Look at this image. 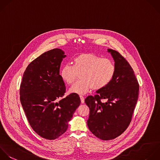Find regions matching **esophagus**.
<instances>
[{
    "label": "esophagus",
    "mask_w": 160,
    "mask_h": 160,
    "mask_svg": "<svg viewBox=\"0 0 160 160\" xmlns=\"http://www.w3.org/2000/svg\"><path fill=\"white\" fill-rule=\"evenodd\" d=\"M80 99H81V103H84V98L82 96H80Z\"/></svg>",
    "instance_id": "esophagus-1"
}]
</instances>
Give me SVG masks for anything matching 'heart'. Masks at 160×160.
Instances as JSON below:
<instances>
[{
    "label": "heart",
    "instance_id": "b5f03b06",
    "mask_svg": "<svg viewBox=\"0 0 160 160\" xmlns=\"http://www.w3.org/2000/svg\"><path fill=\"white\" fill-rule=\"evenodd\" d=\"M116 68L109 59L102 58L93 54H82L73 59V66L66 64L60 71L62 79L72 84L80 75L79 79L70 89L69 92L84 94L91 88L101 90L112 81Z\"/></svg>",
    "mask_w": 160,
    "mask_h": 160
}]
</instances>
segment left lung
Masks as SVG:
<instances>
[{"instance_id": "obj_1", "label": "left lung", "mask_w": 160, "mask_h": 160, "mask_svg": "<svg viewBox=\"0 0 160 160\" xmlns=\"http://www.w3.org/2000/svg\"><path fill=\"white\" fill-rule=\"evenodd\" d=\"M108 51L115 62V76L108 86L85 99L90 110L89 129L102 140L114 139L127 129L139 94V84L129 62L118 51Z\"/></svg>"}]
</instances>
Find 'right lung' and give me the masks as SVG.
<instances>
[{"label":"right lung","instance_id":"obj_1","mask_svg":"<svg viewBox=\"0 0 160 160\" xmlns=\"http://www.w3.org/2000/svg\"><path fill=\"white\" fill-rule=\"evenodd\" d=\"M65 57L58 48L43 53L28 65L20 86V100L29 124L46 139H55L66 131L81 103L78 94L64 97L66 86L59 70Z\"/></svg>","mask_w":160,"mask_h":160}]
</instances>
